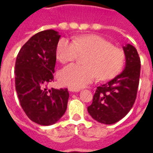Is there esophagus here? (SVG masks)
<instances>
[{
	"label": "esophagus",
	"instance_id": "1",
	"mask_svg": "<svg viewBox=\"0 0 153 153\" xmlns=\"http://www.w3.org/2000/svg\"><path fill=\"white\" fill-rule=\"evenodd\" d=\"M68 90L70 91V92H73V93H77V92H79L80 89L79 88H68Z\"/></svg>",
	"mask_w": 153,
	"mask_h": 153
}]
</instances>
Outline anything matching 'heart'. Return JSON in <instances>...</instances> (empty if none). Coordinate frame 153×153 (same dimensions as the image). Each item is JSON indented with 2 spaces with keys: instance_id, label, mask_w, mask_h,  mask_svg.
I'll use <instances>...</instances> for the list:
<instances>
[{
  "instance_id": "b5f03b06",
  "label": "heart",
  "mask_w": 153,
  "mask_h": 153,
  "mask_svg": "<svg viewBox=\"0 0 153 153\" xmlns=\"http://www.w3.org/2000/svg\"><path fill=\"white\" fill-rule=\"evenodd\" d=\"M82 55L86 65H70L61 70L60 80L64 85L80 88L99 79L107 80L116 76L125 62L124 51L99 35L90 34L70 42L66 38L59 41L56 57L61 63L76 60Z\"/></svg>"
}]
</instances>
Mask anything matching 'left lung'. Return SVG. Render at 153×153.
I'll list each match as a JSON object with an SVG mask.
<instances>
[{
	"mask_svg": "<svg viewBox=\"0 0 153 153\" xmlns=\"http://www.w3.org/2000/svg\"><path fill=\"white\" fill-rule=\"evenodd\" d=\"M125 66L108 83L97 88L88 111L96 121L112 125L124 118L136 99L140 76V58L134 46L123 47Z\"/></svg>",
	"mask_w": 153,
	"mask_h": 153,
	"instance_id": "left-lung-1",
	"label": "left lung"
}]
</instances>
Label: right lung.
Returning a JSON list of instances; mask_svg holds the SVG:
<instances>
[{
  "instance_id": "add662e5",
  "label": "right lung",
  "mask_w": 153,
  "mask_h": 153,
  "mask_svg": "<svg viewBox=\"0 0 153 153\" xmlns=\"http://www.w3.org/2000/svg\"><path fill=\"white\" fill-rule=\"evenodd\" d=\"M60 38L52 29L39 32L22 47L15 61V89L20 105L28 118L41 125L56 123L67 108L68 89L47 88L54 79Z\"/></svg>"
}]
</instances>
